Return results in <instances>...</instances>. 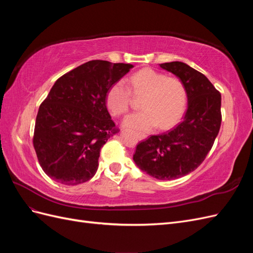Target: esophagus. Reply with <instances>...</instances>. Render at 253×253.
<instances>
[{"mask_svg":"<svg viewBox=\"0 0 253 253\" xmlns=\"http://www.w3.org/2000/svg\"><path fill=\"white\" fill-rule=\"evenodd\" d=\"M137 137H138L140 140H144L145 138H147V135L143 134V133H137Z\"/></svg>","mask_w":253,"mask_h":253,"instance_id":"1","label":"esophagus"}]
</instances>
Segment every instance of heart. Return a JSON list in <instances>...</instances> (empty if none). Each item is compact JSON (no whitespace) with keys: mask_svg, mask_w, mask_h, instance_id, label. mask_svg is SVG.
<instances>
[{"mask_svg":"<svg viewBox=\"0 0 253 253\" xmlns=\"http://www.w3.org/2000/svg\"><path fill=\"white\" fill-rule=\"evenodd\" d=\"M127 83L134 95L143 97L140 101L142 111L128 115L124 121L125 126L149 131L157 126L166 129L177 124L187 102L186 88L179 79L167 77L152 68H143L133 74ZM129 90L124 81H118L108 90L105 102L114 116L127 112L131 102Z\"/></svg>","mask_w":253,"mask_h":253,"instance_id":"obj_1","label":"heart"}]
</instances>
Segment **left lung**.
Returning a JSON list of instances; mask_svg holds the SVG:
<instances>
[{
    "instance_id": "obj_1",
    "label": "left lung",
    "mask_w": 253,
    "mask_h": 253,
    "mask_svg": "<svg viewBox=\"0 0 253 253\" xmlns=\"http://www.w3.org/2000/svg\"><path fill=\"white\" fill-rule=\"evenodd\" d=\"M159 66L181 81L188 109L177 126L138 143L133 159L152 177L171 180L194 171L210 152L220 127L221 96L205 75L186 63Z\"/></svg>"
}]
</instances>
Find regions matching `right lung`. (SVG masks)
I'll return each mask as SVG.
<instances>
[{
    "instance_id": "right-lung-1",
    "label": "right lung",
    "mask_w": 253,
    "mask_h": 253,
    "mask_svg": "<svg viewBox=\"0 0 253 253\" xmlns=\"http://www.w3.org/2000/svg\"><path fill=\"white\" fill-rule=\"evenodd\" d=\"M132 64L91 60L60 77L37 115L34 148L48 177L66 186L89 180L116 128L105 97Z\"/></svg>"
}]
</instances>
